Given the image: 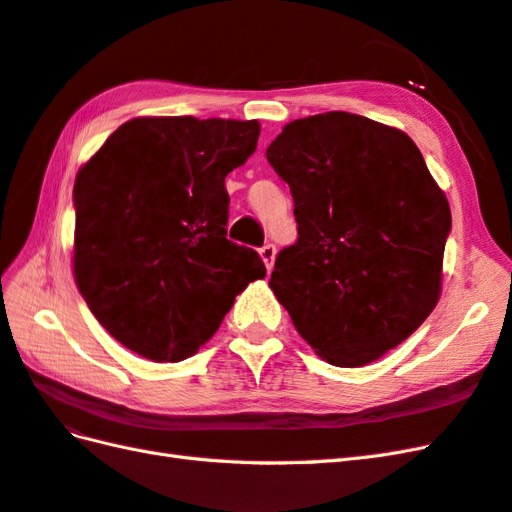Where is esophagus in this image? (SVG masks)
I'll return each mask as SVG.
<instances>
[{
	"instance_id": "esophagus-1",
	"label": "esophagus",
	"mask_w": 512,
	"mask_h": 512,
	"mask_svg": "<svg viewBox=\"0 0 512 512\" xmlns=\"http://www.w3.org/2000/svg\"><path fill=\"white\" fill-rule=\"evenodd\" d=\"M260 258L267 267V271L273 269V260H276V245H263L260 247Z\"/></svg>"
}]
</instances>
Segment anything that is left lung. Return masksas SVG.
Instances as JSON below:
<instances>
[{
	"mask_svg": "<svg viewBox=\"0 0 512 512\" xmlns=\"http://www.w3.org/2000/svg\"><path fill=\"white\" fill-rule=\"evenodd\" d=\"M267 160L299 234L276 258L273 295L330 365L373 363L439 302L445 193L406 132L341 110L286 123Z\"/></svg>",
	"mask_w": 512,
	"mask_h": 512,
	"instance_id": "left-lung-1",
	"label": "left lung"
}]
</instances>
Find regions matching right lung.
Masks as SVG:
<instances>
[{"mask_svg": "<svg viewBox=\"0 0 512 512\" xmlns=\"http://www.w3.org/2000/svg\"><path fill=\"white\" fill-rule=\"evenodd\" d=\"M260 123L136 117L73 184V278L102 326L154 363L193 356L254 280L260 256L226 239V176L254 154Z\"/></svg>", "mask_w": 512, "mask_h": 512, "instance_id": "add662e5", "label": "right lung"}]
</instances>
